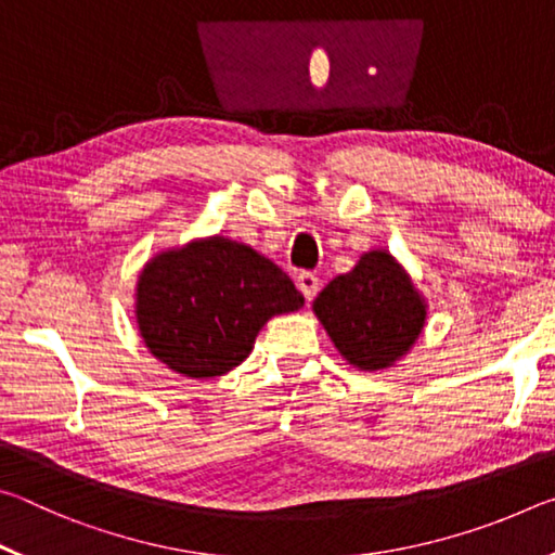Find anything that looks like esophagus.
I'll list each match as a JSON object with an SVG mask.
<instances>
[{"label":"esophagus","mask_w":555,"mask_h":555,"mask_svg":"<svg viewBox=\"0 0 555 555\" xmlns=\"http://www.w3.org/2000/svg\"><path fill=\"white\" fill-rule=\"evenodd\" d=\"M296 286L300 288V294L306 296V300H313L318 288H321V279H318L313 271H300V274L296 276Z\"/></svg>","instance_id":"1"}]
</instances>
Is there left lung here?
I'll return each mask as SVG.
<instances>
[{
    "label": "left lung",
    "mask_w": 555,
    "mask_h": 555,
    "mask_svg": "<svg viewBox=\"0 0 555 555\" xmlns=\"http://www.w3.org/2000/svg\"><path fill=\"white\" fill-rule=\"evenodd\" d=\"M313 313L347 364L377 372L416 345L428 306L387 249H370L318 294Z\"/></svg>",
    "instance_id": "8db88e82"
}]
</instances>
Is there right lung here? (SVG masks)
<instances>
[{"instance_id":"right-lung-1","label":"right lung","mask_w":555,"mask_h":555,"mask_svg":"<svg viewBox=\"0 0 555 555\" xmlns=\"http://www.w3.org/2000/svg\"><path fill=\"white\" fill-rule=\"evenodd\" d=\"M304 306L284 271L228 237L158 251L137 281V325L158 362L191 379L222 377L247 360L269 318Z\"/></svg>"}]
</instances>
